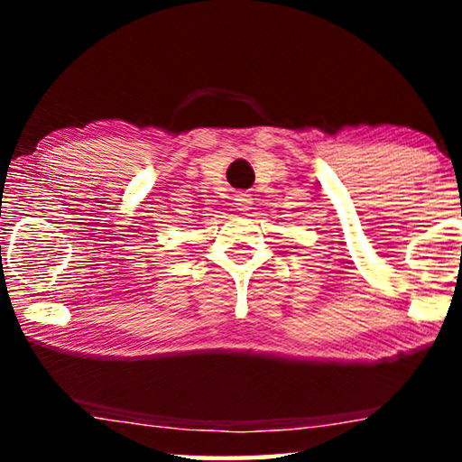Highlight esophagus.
Listing matches in <instances>:
<instances>
[{"label": "esophagus", "mask_w": 462, "mask_h": 462, "mask_svg": "<svg viewBox=\"0 0 462 462\" xmlns=\"http://www.w3.org/2000/svg\"><path fill=\"white\" fill-rule=\"evenodd\" d=\"M236 206H237V210H250L252 198L248 193H237L236 195Z\"/></svg>", "instance_id": "1"}]
</instances>
